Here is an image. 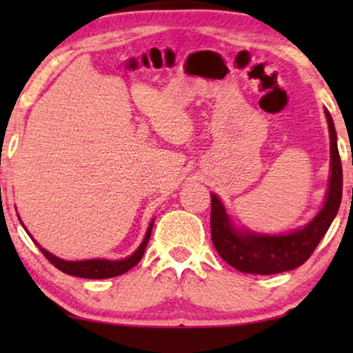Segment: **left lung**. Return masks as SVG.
Wrapping results in <instances>:
<instances>
[{"instance_id": "8db88e82", "label": "left lung", "mask_w": 353, "mask_h": 353, "mask_svg": "<svg viewBox=\"0 0 353 353\" xmlns=\"http://www.w3.org/2000/svg\"><path fill=\"white\" fill-rule=\"evenodd\" d=\"M331 138V178L326 202L320 214L305 228L288 236H265L257 233H239L215 194H210L212 243L226 263L243 273L274 274L289 272L305 263L323 236L326 234L339 210L342 199V165L337 151L336 130L331 114L326 110Z\"/></svg>"}]
</instances>
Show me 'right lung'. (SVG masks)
<instances>
[{"instance_id": "add662e5", "label": "right lung", "mask_w": 353, "mask_h": 353, "mask_svg": "<svg viewBox=\"0 0 353 353\" xmlns=\"http://www.w3.org/2000/svg\"><path fill=\"white\" fill-rule=\"evenodd\" d=\"M152 225L154 221H151V225H149L148 233L144 236L141 245L137 249V252L123 260H117V262H110V260H81V262H67V260L57 259L52 254L46 252L45 249L40 248V245H38V248H40L41 254L45 255V257L50 260L57 270H61L62 273L72 274V276H79V278H88V279L114 278V276H119V274L127 273L130 268H133L134 265L143 259L144 249H146L149 238H151Z\"/></svg>"}]
</instances>
